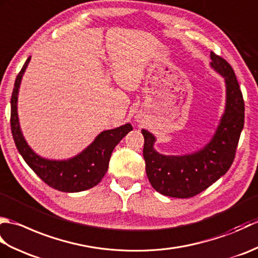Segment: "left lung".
Segmentation results:
<instances>
[{
	"label": "left lung",
	"mask_w": 258,
	"mask_h": 258,
	"mask_svg": "<svg viewBox=\"0 0 258 258\" xmlns=\"http://www.w3.org/2000/svg\"><path fill=\"white\" fill-rule=\"evenodd\" d=\"M211 59V67L226 85L225 111L212 140L191 154L163 155L154 149L155 136L142 130L147 178L153 188L165 196L188 199L200 194L228 171L235 158L244 127L243 94L231 65L214 52Z\"/></svg>",
	"instance_id": "obj_1"
}]
</instances>
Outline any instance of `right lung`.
<instances>
[{"label":"right lung","instance_id":"obj_1","mask_svg":"<svg viewBox=\"0 0 258 258\" xmlns=\"http://www.w3.org/2000/svg\"><path fill=\"white\" fill-rule=\"evenodd\" d=\"M30 59L31 57L26 59L16 76L11 97V130L16 149L37 176L53 188L67 193H76L94 187L107 172L109 158L115 146L133 130L132 125L126 123L116 128L103 131L83 152L69 160H47L37 155L22 134L18 114L19 90Z\"/></svg>","mask_w":258,"mask_h":258}]
</instances>
